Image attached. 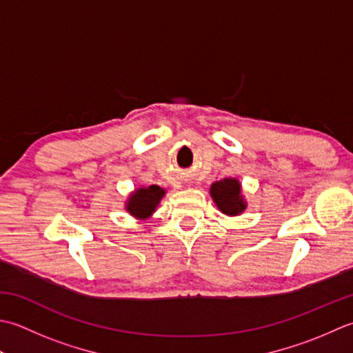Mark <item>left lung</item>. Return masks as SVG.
<instances>
[{
    "label": "left lung",
    "instance_id": "left-lung-1",
    "mask_svg": "<svg viewBox=\"0 0 353 353\" xmlns=\"http://www.w3.org/2000/svg\"><path fill=\"white\" fill-rule=\"evenodd\" d=\"M210 195L219 210L228 216H237L247 208L245 199L242 196L241 183L236 178H224L213 183Z\"/></svg>",
    "mask_w": 353,
    "mask_h": 353
}]
</instances>
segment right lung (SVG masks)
<instances>
[{
	"instance_id": "add662e5",
	"label": "right lung",
	"mask_w": 353,
	"mask_h": 353,
	"mask_svg": "<svg viewBox=\"0 0 353 353\" xmlns=\"http://www.w3.org/2000/svg\"><path fill=\"white\" fill-rule=\"evenodd\" d=\"M164 195H166V190L155 184L135 189L126 201V212L137 219H148L155 212Z\"/></svg>"
}]
</instances>
